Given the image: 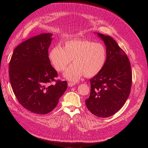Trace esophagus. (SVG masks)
<instances>
[{
	"mask_svg": "<svg viewBox=\"0 0 148 148\" xmlns=\"http://www.w3.org/2000/svg\"><path fill=\"white\" fill-rule=\"evenodd\" d=\"M68 85L69 87H72V86H74L75 83H72V82H68Z\"/></svg>",
	"mask_w": 148,
	"mask_h": 148,
	"instance_id": "34e87169",
	"label": "esophagus"
}]
</instances>
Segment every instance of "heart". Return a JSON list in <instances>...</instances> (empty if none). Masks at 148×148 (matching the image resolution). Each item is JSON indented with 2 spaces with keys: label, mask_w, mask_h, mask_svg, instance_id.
<instances>
[{
  "label": "heart",
  "mask_w": 148,
  "mask_h": 148,
  "mask_svg": "<svg viewBox=\"0 0 148 148\" xmlns=\"http://www.w3.org/2000/svg\"><path fill=\"white\" fill-rule=\"evenodd\" d=\"M107 50L101 43L89 40H71L66 41L63 49L59 45L49 53L51 63L58 71H64L72 59L74 64L69 67L64 75L76 82L84 75L88 78L98 75L104 68L107 60Z\"/></svg>",
  "instance_id": "b5f03b06"
}]
</instances>
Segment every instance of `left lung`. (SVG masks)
<instances>
[{
	"mask_svg": "<svg viewBox=\"0 0 148 148\" xmlns=\"http://www.w3.org/2000/svg\"><path fill=\"white\" fill-rule=\"evenodd\" d=\"M97 35L106 46L107 60L102 71L90 80V96L85 102L92 114L107 118L118 112L129 97L131 68L126 53L115 40L110 36Z\"/></svg>",
	"mask_w": 148,
	"mask_h": 148,
	"instance_id": "obj_1",
	"label": "left lung"
}]
</instances>
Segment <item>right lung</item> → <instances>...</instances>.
<instances>
[{
    "instance_id": "add662e5",
    "label": "right lung",
    "mask_w": 148,
    "mask_h": 148,
    "mask_svg": "<svg viewBox=\"0 0 148 148\" xmlns=\"http://www.w3.org/2000/svg\"><path fill=\"white\" fill-rule=\"evenodd\" d=\"M52 34H41L19 44L13 51L9 77L20 104L39 114L51 112L68 87L66 81L56 80L58 73L51 66L49 47ZM55 81V85L51 83Z\"/></svg>"
}]
</instances>
